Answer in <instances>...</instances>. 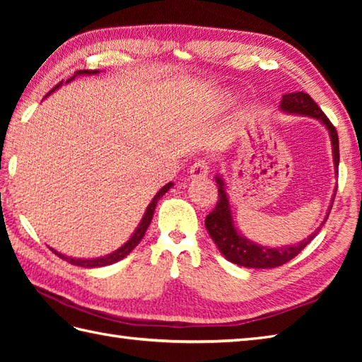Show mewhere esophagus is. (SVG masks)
<instances>
[{"label":"esophagus","mask_w":362,"mask_h":362,"mask_svg":"<svg viewBox=\"0 0 362 362\" xmlns=\"http://www.w3.org/2000/svg\"><path fill=\"white\" fill-rule=\"evenodd\" d=\"M210 173V165L206 160H197L189 169L191 179H205Z\"/></svg>","instance_id":"34e87169"}]
</instances>
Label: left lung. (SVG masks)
Returning <instances> with one entry per match:
<instances>
[{
	"label": "left lung",
	"instance_id": "1",
	"mask_svg": "<svg viewBox=\"0 0 362 362\" xmlns=\"http://www.w3.org/2000/svg\"><path fill=\"white\" fill-rule=\"evenodd\" d=\"M280 109L286 113L306 115V117L316 118L328 129L329 136H332L334 168L337 173V166H339V138H337L336 127L332 124V121L327 118V115L320 110V107L314 103V99L308 93H303V91L283 95ZM216 182L219 185L218 188L219 199L216 202V206H214V210L209 214V216H206L205 227L209 230L214 244L218 245L219 252L228 261H232V263L243 267H252V269H272L276 266H283L284 263H288V261L297 257L298 253L313 241V238L319 233L320 227L302 243L294 244V245H284V247H276V249L264 247V245H259L245 240L243 235H240V232H238L233 224V216H232V210H230L228 196L224 188V180H222L221 177H216ZM329 210L327 213L325 221L328 219ZM324 222H322V226H324Z\"/></svg>",
	"mask_w": 362,
	"mask_h": 362
}]
</instances>
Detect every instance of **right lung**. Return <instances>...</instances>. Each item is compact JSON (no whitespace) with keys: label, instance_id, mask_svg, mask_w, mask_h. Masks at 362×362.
I'll list each match as a JSON object with an SVG mask.
<instances>
[{"label":"right lung","instance_id":"right-lung-1","mask_svg":"<svg viewBox=\"0 0 362 362\" xmlns=\"http://www.w3.org/2000/svg\"><path fill=\"white\" fill-rule=\"evenodd\" d=\"M96 73H99L98 70H79V71H76V74L73 76V78L70 79V81H73L76 76L78 74H96ZM70 81H66V82H70ZM60 86H62V82L60 83H57L56 87H54L49 93H52L54 90L56 88H59ZM174 185L173 182H169V183H166V185L161 188L158 193L156 194V197L152 199V202L149 204V206L148 209H146V213H144V216H143V219H141V222H140V226L136 227V230H135V233L130 236V240L124 244V245H121V247L118 249V250H115L113 253H109V255H105V257H103V258H93V259H81V258H70V257H65V255H62V253H59V252H56L54 249H51L54 253H56V255L59 257V258H62V259H65V261H68V263H71V264H74V266H81V267H103V266H109V264H113V263H117V261H119V259H122L124 257H127L130 252H132L136 245H138V243H140L141 240H143V236H144V233H146V230H148V227H149V224H151V221H152V216H153V211H156V206H157V202H158V199L163 196L166 191L171 188Z\"/></svg>","mask_w":362,"mask_h":362}]
</instances>
